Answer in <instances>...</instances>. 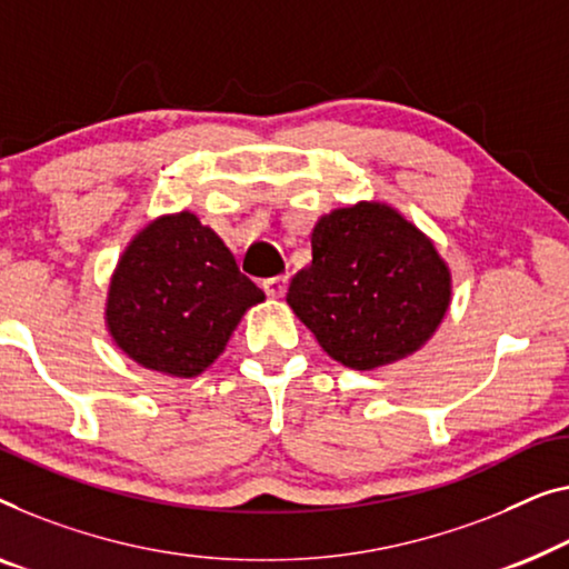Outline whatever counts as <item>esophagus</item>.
<instances>
[{
	"label": "esophagus",
	"mask_w": 569,
	"mask_h": 569,
	"mask_svg": "<svg viewBox=\"0 0 569 569\" xmlns=\"http://www.w3.org/2000/svg\"><path fill=\"white\" fill-rule=\"evenodd\" d=\"M287 284H290V279H287V277H269V279H264V292L274 300L284 298Z\"/></svg>",
	"instance_id": "1"
}]
</instances>
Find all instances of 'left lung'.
Wrapping results in <instances>:
<instances>
[{
	"instance_id": "left-lung-1",
	"label": "left lung",
	"mask_w": 569,
	"mask_h": 569,
	"mask_svg": "<svg viewBox=\"0 0 569 569\" xmlns=\"http://www.w3.org/2000/svg\"><path fill=\"white\" fill-rule=\"evenodd\" d=\"M310 246L312 261L295 274L287 305L343 367L392 365L421 349L447 316L449 267L390 204L328 212Z\"/></svg>"
}]
</instances>
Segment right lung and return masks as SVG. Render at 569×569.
<instances>
[{"label": "right lung", "instance_id": "1", "mask_svg": "<svg viewBox=\"0 0 569 569\" xmlns=\"http://www.w3.org/2000/svg\"><path fill=\"white\" fill-rule=\"evenodd\" d=\"M261 300L264 292L238 271L223 238L182 210L156 218L122 251L104 320L112 341L141 367L197 377Z\"/></svg>", "mask_w": 569, "mask_h": 569}]
</instances>
